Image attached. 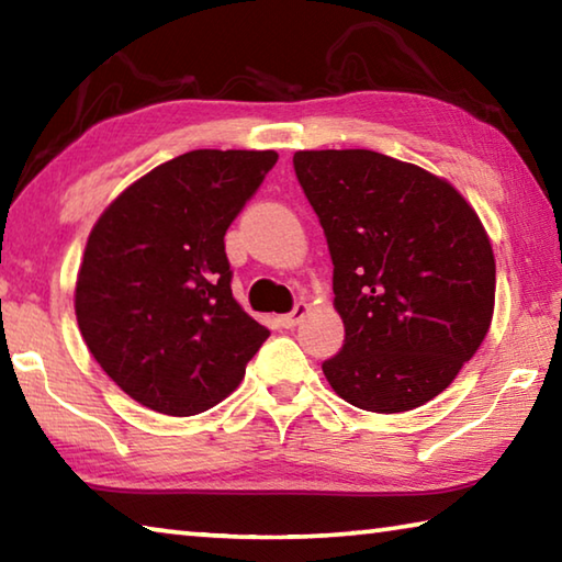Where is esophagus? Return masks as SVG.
I'll return each mask as SVG.
<instances>
[{
  "label": "esophagus",
  "mask_w": 562,
  "mask_h": 562,
  "mask_svg": "<svg viewBox=\"0 0 562 562\" xmlns=\"http://www.w3.org/2000/svg\"><path fill=\"white\" fill-rule=\"evenodd\" d=\"M307 312H310V304H307V302H297V304H294V310H292V312H288V315H282V317H280L282 327H284V329L297 327L300 322H302V317L307 315Z\"/></svg>",
  "instance_id": "34e87169"
}]
</instances>
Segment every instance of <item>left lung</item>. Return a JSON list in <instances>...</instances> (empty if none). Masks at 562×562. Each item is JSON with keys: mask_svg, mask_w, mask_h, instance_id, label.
Here are the masks:
<instances>
[{"mask_svg": "<svg viewBox=\"0 0 562 562\" xmlns=\"http://www.w3.org/2000/svg\"><path fill=\"white\" fill-rule=\"evenodd\" d=\"M292 164L345 322L327 382L364 412L431 402L491 327L496 260L479 215L443 178L376 150H297Z\"/></svg>", "mask_w": 562, "mask_h": 562, "instance_id": "left-lung-1", "label": "left lung"}]
</instances>
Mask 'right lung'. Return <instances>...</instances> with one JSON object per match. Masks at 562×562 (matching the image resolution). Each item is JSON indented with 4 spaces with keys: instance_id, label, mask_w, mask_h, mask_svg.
Returning <instances> with one entry per match:
<instances>
[{
    "instance_id": "1",
    "label": "right lung",
    "mask_w": 562,
    "mask_h": 562,
    "mask_svg": "<svg viewBox=\"0 0 562 562\" xmlns=\"http://www.w3.org/2000/svg\"><path fill=\"white\" fill-rule=\"evenodd\" d=\"M274 164V150H190L128 186L93 225L76 322L138 404L207 412L270 337L233 297L223 237Z\"/></svg>"
}]
</instances>
